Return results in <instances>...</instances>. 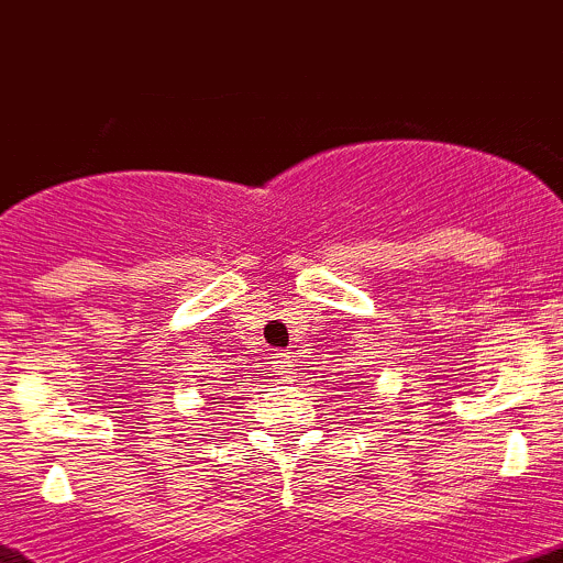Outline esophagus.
I'll list each match as a JSON object with an SVG mask.
<instances>
[{"mask_svg":"<svg viewBox=\"0 0 563 563\" xmlns=\"http://www.w3.org/2000/svg\"><path fill=\"white\" fill-rule=\"evenodd\" d=\"M272 358H275V369L280 372V375H286V372H288V361H286V353H275V355H272Z\"/></svg>","mask_w":563,"mask_h":563,"instance_id":"34e87169","label":"esophagus"}]
</instances>
